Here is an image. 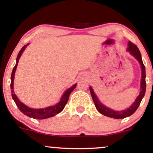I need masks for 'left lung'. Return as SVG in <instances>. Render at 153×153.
Wrapping results in <instances>:
<instances>
[{
    "instance_id": "8db88e82",
    "label": "left lung",
    "mask_w": 153,
    "mask_h": 153,
    "mask_svg": "<svg viewBox=\"0 0 153 153\" xmlns=\"http://www.w3.org/2000/svg\"><path fill=\"white\" fill-rule=\"evenodd\" d=\"M127 51L130 52V54L132 56L137 59V61L140 62V65H141L142 68V78H141V83H140V87H141V91H140V94L137 96L136 100L134 103L131 104V106L127 109L124 111H114L111 109L109 108H107L105 106L103 103H101L98 99L97 96L95 94L94 90L91 87L89 88H90V92L92 96L93 101H94L95 106H96V109H97L101 114L106 116V117H111V118L114 119H124L126 117H129L131 114L136 111L137 108L140 106V103H141L142 99H143L144 96L145 94V91H146V81H145V77H146V74H145V68L144 65L143 59H142L141 54H140V50L137 48L136 45H134L130 41L128 42V48Z\"/></svg>"
}]
</instances>
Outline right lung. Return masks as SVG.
Segmentation results:
<instances>
[{
	"label": "right lung",
	"instance_id": "obj_1",
	"mask_svg": "<svg viewBox=\"0 0 153 153\" xmlns=\"http://www.w3.org/2000/svg\"><path fill=\"white\" fill-rule=\"evenodd\" d=\"M28 45H29V44H27L26 45H24V46L22 48V50H20V52H19L16 58V65L14 68H13V71H12L11 77H10V80H10V91H11L12 98H13V101H15L17 107L19 108V110H20L24 114L27 116V117L36 119H44L50 118V117H54V116L59 114V112H61L63 109H64L66 103L68 101V99H69L70 95H71L72 91L74 90L75 88L76 87L77 84H75V85H73V86L70 88H68V90L63 94L59 102L57 103L56 105H54V106H49L44 108H36H36H29V106L24 104L22 101H19L18 97L16 96L14 91H13V80H14V75L16 70V67L18 65L19 59L20 58L22 52H24V50H25V48Z\"/></svg>",
	"mask_w": 153,
	"mask_h": 153
}]
</instances>
